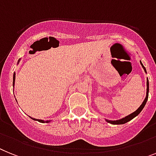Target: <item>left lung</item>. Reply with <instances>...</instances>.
Wrapping results in <instances>:
<instances>
[{
  "label": "left lung",
  "instance_id": "1",
  "mask_svg": "<svg viewBox=\"0 0 156 156\" xmlns=\"http://www.w3.org/2000/svg\"><path fill=\"white\" fill-rule=\"evenodd\" d=\"M140 64L142 65L143 69L144 70L145 73H147V71L146 69H145V67L143 65L142 62L140 61ZM148 92H149V82H148V79H147V93H146V97H145L144 100V102L142 103V104L140 105V108H139L136 112H132V114H130V115H127V116L123 117V119H118V120H109V119H106V121L109 123H112V124H123V123H126L127 122L130 121V120H132L133 118H135L136 116L140 114L141 112V111L143 110V108H144L145 104H146L147 101V99H148Z\"/></svg>",
  "mask_w": 156,
  "mask_h": 156
}]
</instances>
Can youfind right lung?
<instances>
[{
  "label": "right lung",
  "instance_id": "1",
  "mask_svg": "<svg viewBox=\"0 0 156 156\" xmlns=\"http://www.w3.org/2000/svg\"><path fill=\"white\" fill-rule=\"evenodd\" d=\"M19 60H18V63H19ZM15 78H16V74H15V73H13V81H12V86H13V87H14V84H15ZM30 118L31 119H33V120H37V121L41 122V123H48V122H50V120H46V121H44V120H42V119H34V118H32V117H30Z\"/></svg>",
  "mask_w": 156,
  "mask_h": 156
}]
</instances>
